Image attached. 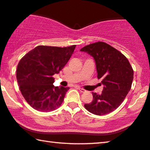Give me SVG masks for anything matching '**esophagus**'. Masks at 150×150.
<instances>
[{"mask_svg": "<svg viewBox=\"0 0 150 150\" xmlns=\"http://www.w3.org/2000/svg\"><path fill=\"white\" fill-rule=\"evenodd\" d=\"M78 90H79L81 93H84V92H86V90L82 88H80V87H78Z\"/></svg>", "mask_w": 150, "mask_h": 150, "instance_id": "34e87169", "label": "esophagus"}]
</instances>
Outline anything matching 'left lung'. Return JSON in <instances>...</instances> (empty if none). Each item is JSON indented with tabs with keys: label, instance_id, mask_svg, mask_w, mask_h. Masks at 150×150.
Listing matches in <instances>:
<instances>
[{
	"label": "left lung",
	"instance_id": "1",
	"mask_svg": "<svg viewBox=\"0 0 150 150\" xmlns=\"http://www.w3.org/2000/svg\"><path fill=\"white\" fill-rule=\"evenodd\" d=\"M81 52L88 53L96 62L98 79H102V93H93V100L84 107L96 115L109 114L117 109L130 91L133 70L127 58L108 43L98 41L84 46Z\"/></svg>",
	"mask_w": 150,
	"mask_h": 150
}]
</instances>
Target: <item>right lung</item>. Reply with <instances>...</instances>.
Here are the masks:
<instances>
[{"label":"right lung","mask_w":150,"mask_h":150,"mask_svg":"<svg viewBox=\"0 0 150 150\" xmlns=\"http://www.w3.org/2000/svg\"><path fill=\"white\" fill-rule=\"evenodd\" d=\"M76 45L59 47L38 45L20 59L17 80L23 96L34 109L50 112L60 107L69 87L54 86L58 74L72 56Z\"/></svg>","instance_id":"right-lung-1"}]
</instances>
